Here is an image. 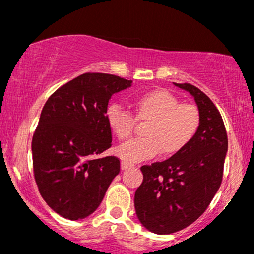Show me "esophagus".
Masks as SVG:
<instances>
[{"mask_svg": "<svg viewBox=\"0 0 254 254\" xmlns=\"http://www.w3.org/2000/svg\"><path fill=\"white\" fill-rule=\"evenodd\" d=\"M131 167V165L130 164H127V162H122V170L123 171H125V170H127V168H130Z\"/></svg>", "mask_w": 254, "mask_h": 254, "instance_id": "34e87169", "label": "esophagus"}]
</instances>
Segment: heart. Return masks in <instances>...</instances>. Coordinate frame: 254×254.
<instances>
[{"mask_svg":"<svg viewBox=\"0 0 254 254\" xmlns=\"http://www.w3.org/2000/svg\"><path fill=\"white\" fill-rule=\"evenodd\" d=\"M133 115L117 104H111L106 110L107 125L121 141L130 138L136 121L147 122L143 138L132 139L117 149V155L127 164L149 160L160 153L166 156L179 153L194 138L200 125L196 105L180 103L166 89L149 90L137 97Z\"/></svg>","mask_w":254,"mask_h":254,"instance_id":"heart-1","label":"heart"}]
</instances>
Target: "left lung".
<instances>
[{"label":"left lung","mask_w":254,"mask_h":254,"mask_svg":"<svg viewBox=\"0 0 254 254\" xmlns=\"http://www.w3.org/2000/svg\"><path fill=\"white\" fill-rule=\"evenodd\" d=\"M194 98L200 113L196 136L179 153L141 167L143 182L135 193L139 222L150 232L176 233L202 216L223 177L228 137L217 107L190 83H174Z\"/></svg>","instance_id":"1"}]
</instances>
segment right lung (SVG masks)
Here are the masks:
<instances>
[{"label": "right lung", "mask_w": 254, "mask_h": 254, "mask_svg": "<svg viewBox=\"0 0 254 254\" xmlns=\"http://www.w3.org/2000/svg\"><path fill=\"white\" fill-rule=\"evenodd\" d=\"M132 81L86 72L60 87L44 105L32 138L34 179L48 205L68 220L98 209L121 171L116 156H100L112 145L106 122L111 97Z\"/></svg>", "instance_id": "obj_1"}]
</instances>
